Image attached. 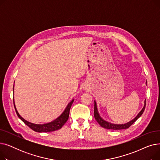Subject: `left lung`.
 I'll return each mask as SVG.
<instances>
[{"label":"left lung","instance_id":"8db88e82","mask_svg":"<svg viewBox=\"0 0 160 160\" xmlns=\"http://www.w3.org/2000/svg\"><path fill=\"white\" fill-rule=\"evenodd\" d=\"M147 84V83H146ZM145 106H146V100H145L144 102V106L142 108V110L140 111V112L137 115V116L134 118L133 119H132V121H129L127 123L125 124H112L111 122H109L106 121H104L101 117L100 116L98 112V109H97V103L95 100V107H94V117L96 119V121H97V122L102 127L104 128H107V129H110V130H122V129H127L130 126L135 122L139 117L142 115V113L144 112V110L145 109Z\"/></svg>","mask_w":160,"mask_h":160}]
</instances>
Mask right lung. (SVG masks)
Segmentation results:
<instances>
[{"instance_id":"obj_1","label":"right lung","mask_w":160,"mask_h":160,"mask_svg":"<svg viewBox=\"0 0 160 160\" xmlns=\"http://www.w3.org/2000/svg\"><path fill=\"white\" fill-rule=\"evenodd\" d=\"M73 102H74V99H72L71 101L67 104L63 112L55 120L52 121V122L45 123L43 124H33V123L30 122L22 118V117L18 113V110H17L15 102H14V99H13V104L15 107V110L17 115H18V116L19 117V119L22 121H23L25 124H27L28 127H30L33 131L37 132H53V131L60 129L69 119L70 109Z\"/></svg>"}]
</instances>
